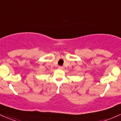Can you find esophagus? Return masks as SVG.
Wrapping results in <instances>:
<instances>
[{
  "mask_svg": "<svg viewBox=\"0 0 121 121\" xmlns=\"http://www.w3.org/2000/svg\"><path fill=\"white\" fill-rule=\"evenodd\" d=\"M58 68H59L60 69H64V67H62V66H59V67H58Z\"/></svg>",
  "mask_w": 121,
  "mask_h": 121,
  "instance_id": "1",
  "label": "esophagus"
}]
</instances>
